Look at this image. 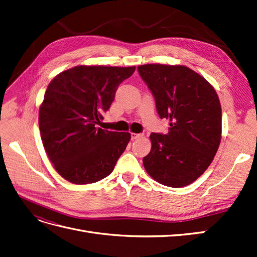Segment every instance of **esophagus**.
<instances>
[{
  "instance_id": "esophagus-1",
  "label": "esophagus",
  "mask_w": 257,
  "mask_h": 257,
  "mask_svg": "<svg viewBox=\"0 0 257 257\" xmlns=\"http://www.w3.org/2000/svg\"><path fill=\"white\" fill-rule=\"evenodd\" d=\"M143 136V134H138V133H131V138L132 141H135L137 138H141Z\"/></svg>"
}]
</instances>
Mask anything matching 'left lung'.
Listing matches in <instances>:
<instances>
[{
  "label": "left lung",
  "mask_w": 257,
  "mask_h": 257,
  "mask_svg": "<svg viewBox=\"0 0 257 257\" xmlns=\"http://www.w3.org/2000/svg\"><path fill=\"white\" fill-rule=\"evenodd\" d=\"M138 73L155 99L160 118L169 120L167 134L152 133L151 151L143 159L147 173L170 188L194 182L219 149L222 110L213 87L182 65L146 64Z\"/></svg>",
  "instance_id": "left-lung-1"
}]
</instances>
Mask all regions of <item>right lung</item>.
I'll return each instance as SVG.
<instances>
[{
    "mask_svg": "<svg viewBox=\"0 0 257 257\" xmlns=\"http://www.w3.org/2000/svg\"><path fill=\"white\" fill-rule=\"evenodd\" d=\"M135 66H75L54 77L40 108V131L48 158L65 180L88 184L110 175L130 133L97 127L120 83Z\"/></svg>",
    "mask_w": 257,
    "mask_h": 257,
    "instance_id": "1",
    "label": "right lung"
}]
</instances>
